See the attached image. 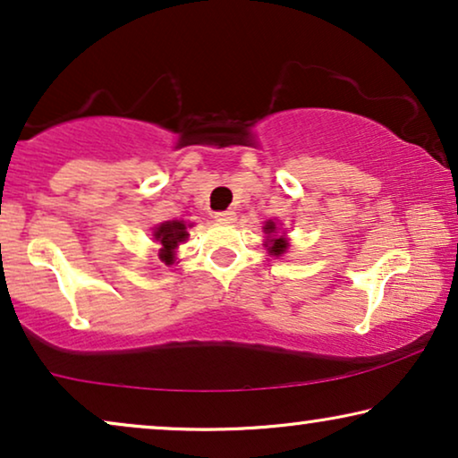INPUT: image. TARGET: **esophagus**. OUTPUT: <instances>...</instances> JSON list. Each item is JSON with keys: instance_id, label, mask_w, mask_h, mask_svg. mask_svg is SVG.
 I'll use <instances>...</instances> for the list:
<instances>
[{"instance_id": "esophagus-1", "label": "esophagus", "mask_w": 458, "mask_h": 458, "mask_svg": "<svg viewBox=\"0 0 458 458\" xmlns=\"http://www.w3.org/2000/svg\"><path fill=\"white\" fill-rule=\"evenodd\" d=\"M237 218V215L233 210H221V212H215V221L218 223H233Z\"/></svg>"}]
</instances>
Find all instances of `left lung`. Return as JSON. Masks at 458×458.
Here are the masks:
<instances>
[{
	"instance_id": "8db88e82",
	"label": "left lung",
	"mask_w": 458,
	"mask_h": 458,
	"mask_svg": "<svg viewBox=\"0 0 458 458\" xmlns=\"http://www.w3.org/2000/svg\"><path fill=\"white\" fill-rule=\"evenodd\" d=\"M265 231H267L268 235L275 233V223L268 221V223L265 225ZM285 248H287V242L284 240V237H279V240H271V246H268L267 250H268V252H271V254H275V256H281V254L285 252Z\"/></svg>"
}]
</instances>
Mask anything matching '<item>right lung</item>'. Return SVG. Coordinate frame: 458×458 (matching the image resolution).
I'll list each match as a JSON object with an SVG mask.
<instances>
[{"label":"right lung","mask_w":458,"mask_h":458,"mask_svg":"<svg viewBox=\"0 0 458 458\" xmlns=\"http://www.w3.org/2000/svg\"><path fill=\"white\" fill-rule=\"evenodd\" d=\"M156 242H160V259L166 262V265H171L173 262V250L179 246V242H183L187 237V231H185V225L179 223V221H168V223H162L158 229H156Z\"/></svg>","instance_id":"add662e5"}]
</instances>
